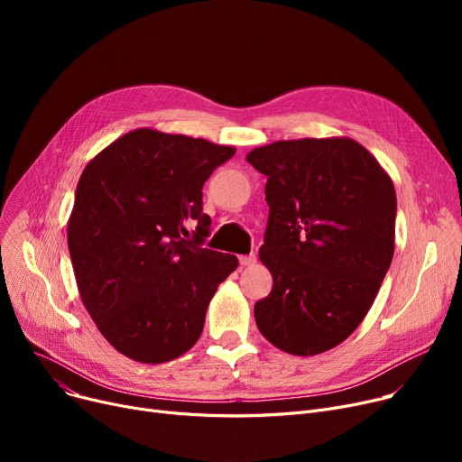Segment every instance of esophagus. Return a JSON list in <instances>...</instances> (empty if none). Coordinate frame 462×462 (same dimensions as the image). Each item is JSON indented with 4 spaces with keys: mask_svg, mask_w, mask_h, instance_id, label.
Listing matches in <instances>:
<instances>
[{
    "mask_svg": "<svg viewBox=\"0 0 462 462\" xmlns=\"http://www.w3.org/2000/svg\"><path fill=\"white\" fill-rule=\"evenodd\" d=\"M256 262V254H245V256H239V263L241 265H253Z\"/></svg>",
    "mask_w": 462,
    "mask_h": 462,
    "instance_id": "obj_1",
    "label": "esophagus"
}]
</instances>
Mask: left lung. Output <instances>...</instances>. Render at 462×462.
<instances>
[{
  "label": "left lung",
  "instance_id": "obj_1",
  "mask_svg": "<svg viewBox=\"0 0 462 462\" xmlns=\"http://www.w3.org/2000/svg\"><path fill=\"white\" fill-rule=\"evenodd\" d=\"M247 161L268 178L270 206L260 260L273 288L256 326L288 354L326 352L365 319L392 265L393 181L350 138L282 140Z\"/></svg>",
  "mask_w": 462,
  "mask_h": 462
}]
</instances>
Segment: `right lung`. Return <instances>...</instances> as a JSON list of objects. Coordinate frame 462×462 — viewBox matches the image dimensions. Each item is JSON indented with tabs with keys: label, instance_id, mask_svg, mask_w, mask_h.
Masks as SVG:
<instances>
[{
	"label": "right lung",
	"instance_id": "obj_1",
	"mask_svg": "<svg viewBox=\"0 0 462 462\" xmlns=\"http://www.w3.org/2000/svg\"><path fill=\"white\" fill-rule=\"evenodd\" d=\"M234 153L136 129L84 168L67 225L70 262L89 317L124 356L164 363L199 341L217 286L237 268L234 254L204 247L202 187Z\"/></svg>",
	"mask_w": 462,
	"mask_h": 462
}]
</instances>
